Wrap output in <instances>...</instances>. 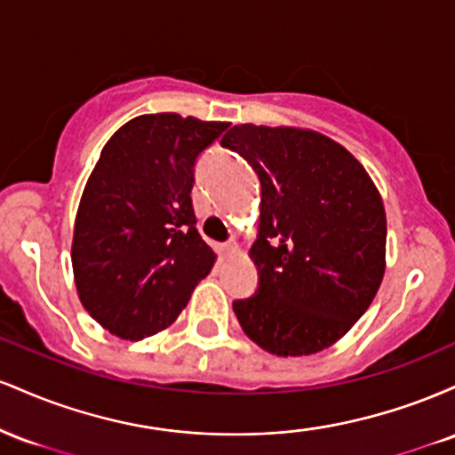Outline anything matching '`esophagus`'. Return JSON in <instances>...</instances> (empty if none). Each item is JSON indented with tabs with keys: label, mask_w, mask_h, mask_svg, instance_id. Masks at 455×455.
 Segmentation results:
<instances>
[{
	"label": "esophagus",
	"mask_w": 455,
	"mask_h": 455,
	"mask_svg": "<svg viewBox=\"0 0 455 455\" xmlns=\"http://www.w3.org/2000/svg\"><path fill=\"white\" fill-rule=\"evenodd\" d=\"M239 250V245H237V242H227V243H222V252L224 254H235Z\"/></svg>",
	"instance_id": "esophagus-1"
}]
</instances>
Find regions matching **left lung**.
Wrapping results in <instances>:
<instances>
[{
	"instance_id": "1",
	"label": "left lung",
	"mask_w": 455,
	"mask_h": 455,
	"mask_svg": "<svg viewBox=\"0 0 455 455\" xmlns=\"http://www.w3.org/2000/svg\"><path fill=\"white\" fill-rule=\"evenodd\" d=\"M260 180L250 248L254 295L235 299L245 336L280 357L331 347L368 310L385 271L383 201L336 140L297 128L242 124L224 134Z\"/></svg>"
}]
</instances>
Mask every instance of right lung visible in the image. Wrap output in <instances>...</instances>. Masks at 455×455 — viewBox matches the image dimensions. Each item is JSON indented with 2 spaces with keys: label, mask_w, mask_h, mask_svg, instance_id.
<instances>
[{
  "label": "right lung",
  "mask_w": 455,
  "mask_h": 455,
  "mask_svg": "<svg viewBox=\"0 0 455 455\" xmlns=\"http://www.w3.org/2000/svg\"><path fill=\"white\" fill-rule=\"evenodd\" d=\"M228 124L140 115L104 145L72 239L81 304L124 340H143L184 310L216 254L196 231L198 156Z\"/></svg>",
  "instance_id": "add662e5"
}]
</instances>
